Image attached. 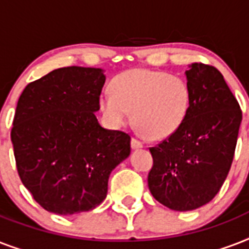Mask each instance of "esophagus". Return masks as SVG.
I'll return each instance as SVG.
<instances>
[{"mask_svg":"<svg viewBox=\"0 0 249 249\" xmlns=\"http://www.w3.org/2000/svg\"><path fill=\"white\" fill-rule=\"evenodd\" d=\"M130 146H132L133 150H140V148H142V143L138 140H136V138H132Z\"/></svg>","mask_w":249,"mask_h":249,"instance_id":"obj_1","label":"esophagus"}]
</instances>
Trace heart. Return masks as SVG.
I'll return each mask as SVG.
<instances>
[{
	"instance_id": "b5f03b06",
	"label": "heart",
	"mask_w": 249,
	"mask_h": 249,
	"mask_svg": "<svg viewBox=\"0 0 249 249\" xmlns=\"http://www.w3.org/2000/svg\"><path fill=\"white\" fill-rule=\"evenodd\" d=\"M111 91L99 95L98 106L111 128L128 123L130 111L140 132L150 140H163L185 123L191 90L185 79L166 72L134 68L111 81Z\"/></svg>"
}]
</instances>
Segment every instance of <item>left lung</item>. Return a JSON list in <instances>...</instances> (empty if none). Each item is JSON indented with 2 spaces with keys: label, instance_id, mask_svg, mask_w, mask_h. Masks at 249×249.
Segmentation results:
<instances>
[{
  "label": "left lung",
  "instance_id": "left-lung-1",
  "mask_svg": "<svg viewBox=\"0 0 249 249\" xmlns=\"http://www.w3.org/2000/svg\"><path fill=\"white\" fill-rule=\"evenodd\" d=\"M191 106L185 123L159 146L150 148L152 196L169 209L203 207L228 177L242 123L239 103L217 68L193 63L185 72Z\"/></svg>",
  "mask_w": 249,
  "mask_h": 249
}]
</instances>
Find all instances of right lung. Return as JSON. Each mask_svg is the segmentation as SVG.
<instances>
[{
  "mask_svg": "<svg viewBox=\"0 0 249 249\" xmlns=\"http://www.w3.org/2000/svg\"><path fill=\"white\" fill-rule=\"evenodd\" d=\"M105 81L101 68H58L19 97L11 129L18 173L49 212L98 207L111 172L130 155V136L102 128L95 116Z\"/></svg>",
  "mask_w": 249,
  "mask_h": 249,
  "instance_id": "obj_1",
  "label": "right lung"
}]
</instances>
